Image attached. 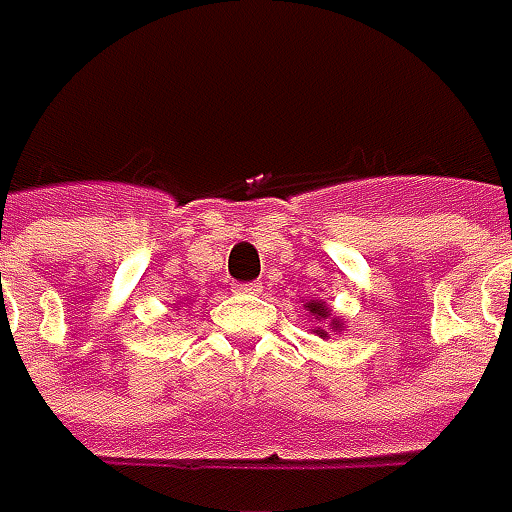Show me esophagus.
<instances>
[{"label":"esophagus","mask_w":512,"mask_h":512,"mask_svg":"<svg viewBox=\"0 0 512 512\" xmlns=\"http://www.w3.org/2000/svg\"><path fill=\"white\" fill-rule=\"evenodd\" d=\"M263 291V285L260 283H238L235 285V294H243V297H255Z\"/></svg>","instance_id":"esophagus-1"}]
</instances>
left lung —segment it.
<instances>
[{
    "instance_id": "obj_1",
    "label": "left lung",
    "mask_w": 512,
    "mask_h": 512,
    "mask_svg": "<svg viewBox=\"0 0 512 512\" xmlns=\"http://www.w3.org/2000/svg\"><path fill=\"white\" fill-rule=\"evenodd\" d=\"M305 308H308V311H311V314H314L316 319H328V316H330L328 308H325L322 302H308ZM330 325H333V328H339V322H330ZM325 336H328V333H325Z\"/></svg>"
}]
</instances>
